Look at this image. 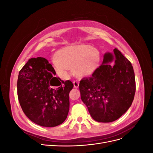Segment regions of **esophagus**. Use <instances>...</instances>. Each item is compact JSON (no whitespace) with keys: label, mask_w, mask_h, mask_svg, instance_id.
I'll return each mask as SVG.
<instances>
[{"label":"esophagus","mask_w":153,"mask_h":153,"mask_svg":"<svg viewBox=\"0 0 153 153\" xmlns=\"http://www.w3.org/2000/svg\"><path fill=\"white\" fill-rule=\"evenodd\" d=\"M73 85H74V87L78 88V86H79V81H78V80L73 81Z\"/></svg>","instance_id":"obj_1"}]
</instances>
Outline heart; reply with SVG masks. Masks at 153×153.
I'll use <instances>...</instances> for the list:
<instances>
[{
	"label": "heart",
	"mask_w": 153,
	"mask_h": 153,
	"mask_svg": "<svg viewBox=\"0 0 153 153\" xmlns=\"http://www.w3.org/2000/svg\"><path fill=\"white\" fill-rule=\"evenodd\" d=\"M100 62L99 51L88 45L64 47L58 51L57 57L52 59L54 69L62 78L69 76L73 67L78 76H89L98 68Z\"/></svg>",
	"instance_id": "heart-1"
}]
</instances>
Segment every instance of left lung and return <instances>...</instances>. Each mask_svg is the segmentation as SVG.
I'll return each instance as SVG.
<instances>
[{
    "label": "left lung",
    "instance_id": "1",
    "mask_svg": "<svg viewBox=\"0 0 153 153\" xmlns=\"http://www.w3.org/2000/svg\"><path fill=\"white\" fill-rule=\"evenodd\" d=\"M112 63V64H110ZM81 99L96 121L110 123L130 107L135 94V78L131 62L119 50L106 52L101 65L79 84Z\"/></svg>",
    "mask_w": 153,
    "mask_h": 153
}]
</instances>
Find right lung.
I'll return each instance as SVG.
<instances>
[{
  "label": "right lung",
  "mask_w": 153,
  "mask_h": 153,
  "mask_svg": "<svg viewBox=\"0 0 153 153\" xmlns=\"http://www.w3.org/2000/svg\"><path fill=\"white\" fill-rule=\"evenodd\" d=\"M56 73L47 59L31 58L19 72L18 98L26 116L44 127H55L67 118L69 92L73 84L55 77Z\"/></svg>",
  "instance_id": "1"
}]
</instances>
